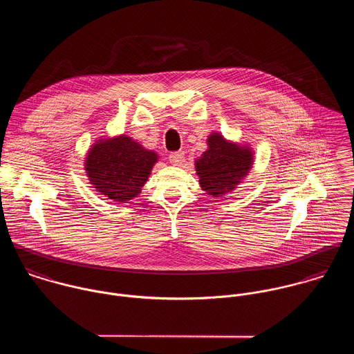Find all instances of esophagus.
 <instances>
[{
	"label": "esophagus",
	"instance_id": "obj_1",
	"mask_svg": "<svg viewBox=\"0 0 354 354\" xmlns=\"http://www.w3.org/2000/svg\"><path fill=\"white\" fill-rule=\"evenodd\" d=\"M169 160L174 165V166H178L184 162V152L183 151H174L171 152L169 155Z\"/></svg>",
	"mask_w": 354,
	"mask_h": 354
}]
</instances>
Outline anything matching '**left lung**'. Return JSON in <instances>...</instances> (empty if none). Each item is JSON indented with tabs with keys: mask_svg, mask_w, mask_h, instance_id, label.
Wrapping results in <instances>:
<instances>
[{
	"mask_svg": "<svg viewBox=\"0 0 354 354\" xmlns=\"http://www.w3.org/2000/svg\"><path fill=\"white\" fill-rule=\"evenodd\" d=\"M208 150L196 160V171L203 191L214 198L233 191L252 166V151L226 142L222 135L212 133Z\"/></svg>",
	"mask_w": 354,
	"mask_h": 354,
	"instance_id": "1",
	"label": "left lung"
}]
</instances>
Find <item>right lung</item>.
Returning a JSON list of instances; mask_svg holds the SVG:
<instances>
[{"label":"right lung","mask_w":354,"mask_h":354,"mask_svg":"<svg viewBox=\"0 0 354 354\" xmlns=\"http://www.w3.org/2000/svg\"><path fill=\"white\" fill-rule=\"evenodd\" d=\"M158 156L128 136L98 142L88 152L86 170L90 184L114 202L138 196Z\"/></svg>","instance_id":"1"}]
</instances>
